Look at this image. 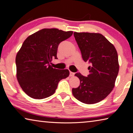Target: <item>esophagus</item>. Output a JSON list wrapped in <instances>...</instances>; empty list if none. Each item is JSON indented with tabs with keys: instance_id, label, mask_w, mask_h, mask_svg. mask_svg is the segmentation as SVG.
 I'll return each mask as SVG.
<instances>
[{
	"instance_id": "34e87169",
	"label": "esophagus",
	"mask_w": 133,
	"mask_h": 133,
	"mask_svg": "<svg viewBox=\"0 0 133 133\" xmlns=\"http://www.w3.org/2000/svg\"><path fill=\"white\" fill-rule=\"evenodd\" d=\"M74 76V73H73V72H71V71L70 72V76L73 77Z\"/></svg>"
}]
</instances>
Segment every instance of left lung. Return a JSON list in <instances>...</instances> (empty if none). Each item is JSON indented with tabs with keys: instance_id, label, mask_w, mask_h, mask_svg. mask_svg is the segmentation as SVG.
Wrapping results in <instances>:
<instances>
[{
	"instance_id": "1",
	"label": "left lung",
	"mask_w": 133,
	"mask_h": 133,
	"mask_svg": "<svg viewBox=\"0 0 133 133\" xmlns=\"http://www.w3.org/2000/svg\"><path fill=\"white\" fill-rule=\"evenodd\" d=\"M74 36L84 61H88L91 65L87 77L75 74L80 84L72 89V92L81 102L98 103L107 97L115 86L119 70L117 51L101 34L75 32Z\"/></svg>"
}]
</instances>
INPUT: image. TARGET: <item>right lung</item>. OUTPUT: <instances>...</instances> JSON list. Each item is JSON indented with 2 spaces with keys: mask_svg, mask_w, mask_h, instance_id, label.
Masks as SVG:
<instances>
[{
  "mask_svg": "<svg viewBox=\"0 0 133 133\" xmlns=\"http://www.w3.org/2000/svg\"><path fill=\"white\" fill-rule=\"evenodd\" d=\"M73 31L44 28L26 38L16 55L17 78L24 92L34 99L52 95L59 81L69 76L67 69H54L59 43L68 39Z\"/></svg>",
  "mask_w": 133,
  "mask_h": 133,
  "instance_id": "obj_1",
  "label": "right lung"
}]
</instances>
